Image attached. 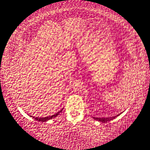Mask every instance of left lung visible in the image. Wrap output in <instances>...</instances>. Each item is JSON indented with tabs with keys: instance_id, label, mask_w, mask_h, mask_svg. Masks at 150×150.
<instances>
[{
	"instance_id": "8db88e82",
	"label": "left lung",
	"mask_w": 150,
	"mask_h": 150,
	"mask_svg": "<svg viewBox=\"0 0 150 150\" xmlns=\"http://www.w3.org/2000/svg\"><path fill=\"white\" fill-rule=\"evenodd\" d=\"M121 114V113H120V114H118L117 116L118 115ZM117 116H113V117H93L94 120H97V121H99L100 122H102V123H105V122H109L111 121V120H112L113 119H115V117Z\"/></svg>"
}]
</instances>
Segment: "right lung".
<instances>
[{
  "label": "right lung",
  "instance_id": "1",
  "mask_svg": "<svg viewBox=\"0 0 150 150\" xmlns=\"http://www.w3.org/2000/svg\"><path fill=\"white\" fill-rule=\"evenodd\" d=\"M62 109H61V110H60V111H58V113H56V114L52 115V116H48V117H33V116H31V117H33L34 118V119L36 120H37V121L44 122L47 121V120H51V119H52V118L56 117L57 116V115H59V113H60L61 112V111H62Z\"/></svg>",
  "mask_w": 150,
  "mask_h": 150
}]
</instances>
